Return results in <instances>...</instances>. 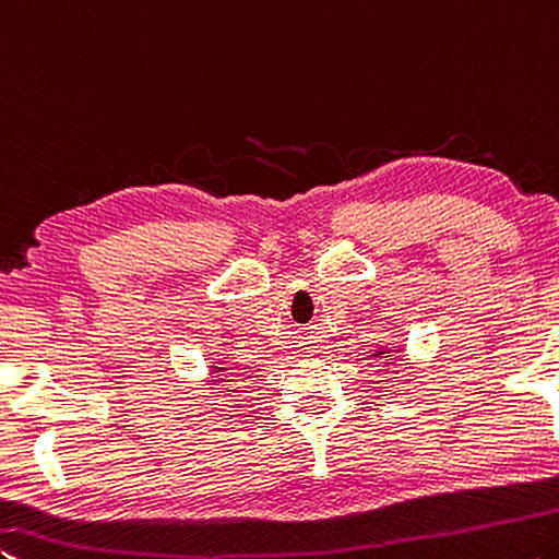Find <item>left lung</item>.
I'll list each match as a JSON object with an SVG mask.
<instances>
[{
    "label": "left lung",
    "mask_w": 559,
    "mask_h": 559,
    "mask_svg": "<svg viewBox=\"0 0 559 559\" xmlns=\"http://www.w3.org/2000/svg\"><path fill=\"white\" fill-rule=\"evenodd\" d=\"M379 354H389V352H377V356H379Z\"/></svg>",
    "instance_id": "obj_1"
}]
</instances>
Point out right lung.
<instances>
[{"label":"right lung","mask_w":559,"mask_h":559,"mask_svg":"<svg viewBox=\"0 0 559 559\" xmlns=\"http://www.w3.org/2000/svg\"><path fill=\"white\" fill-rule=\"evenodd\" d=\"M215 371H219V369H215Z\"/></svg>","instance_id":"1"}]
</instances>
